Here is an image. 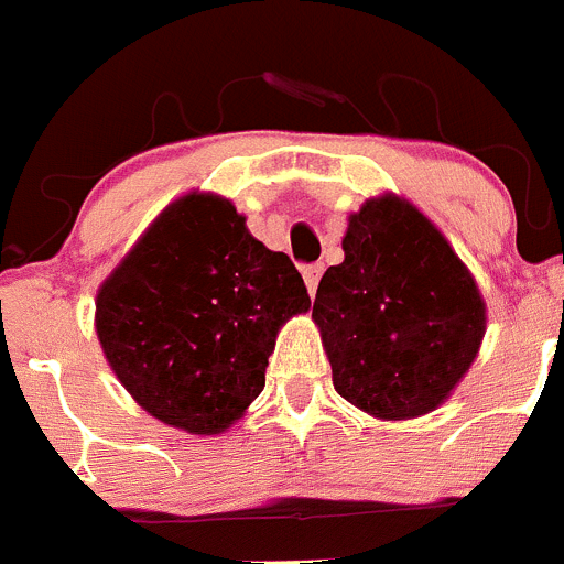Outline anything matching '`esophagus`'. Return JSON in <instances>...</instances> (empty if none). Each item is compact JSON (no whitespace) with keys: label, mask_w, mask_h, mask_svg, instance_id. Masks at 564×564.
Masks as SVG:
<instances>
[{"label":"esophagus","mask_w":564,"mask_h":564,"mask_svg":"<svg viewBox=\"0 0 564 564\" xmlns=\"http://www.w3.org/2000/svg\"><path fill=\"white\" fill-rule=\"evenodd\" d=\"M322 270H325V267H322V264H308V267H303V281H305V289H308L311 297H314L316 286H319Z\"/></svg>","instance_id":"obj_1"}]
</instances>
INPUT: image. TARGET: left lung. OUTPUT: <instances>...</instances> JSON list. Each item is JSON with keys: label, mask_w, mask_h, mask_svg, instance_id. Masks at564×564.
<instances>
[{"label": "left lung", "mask_w": 564, "mask_h": 564, "mask_svg": "<svg viewBox=\"0 0 564 564\" xmlns=\"http://www.w3.org/2000/svg\"><path fill=\"white\" fill-rule=\"evenodd\" d=\"M314 322L333 386L364 413L419 419L449 399L485 336V300L444 234L386 193L349 215Z\"/></svg>", "instance_id": "left-lung-1"}]
</instances>
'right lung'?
<instances>
[{
	"label": "right lung",
	"instance_id": "right-lung-1",
	"mask_svg": "<svg viewBox=\"0 0 564 564\" xmlns=\"http://www.w3.org/2000/svg\"><path fill=\"white\" fill-rule=\"evenodd\" d=\"M308 308L286 253L267 250L231 200L189 193L101 283L96 333L140 408L184 433L220 435L264 388L278 330Z\"/></svg>",
	"mask_w": 564,
	"mask_h": 564
}]
</instances>
